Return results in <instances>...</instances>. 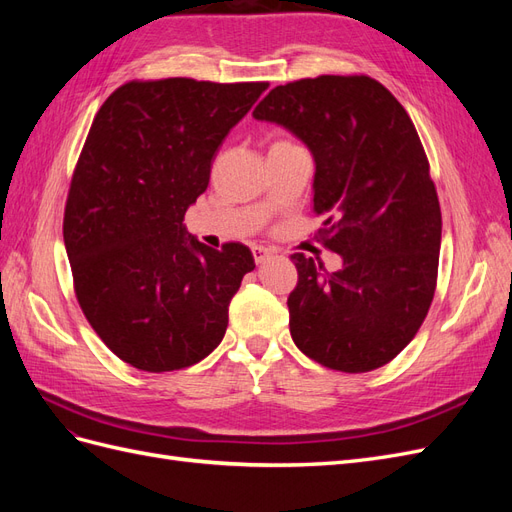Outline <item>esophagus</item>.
<instances>
[{
  "label": "esophagus",
  "mask_w": 512,
  "mask_h": 512,
  "mask_svg": "<svg viewBox=\"0 0 512 512\" xmlns=\"http://www.w3.org/2000/svg\"><path fill=\"white\" fill-rule=\"evenodd\" d=\"M252 254H254V260L260 265V262H265L271 256V250H267V247H262V245H254Z\"/></svg>",
  "instance_id": "esophagus-1"
}]
</instances>
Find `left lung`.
Returning a JSON list of instances; mask_svg holds the SVG:
<instances>
[{
  "instance_id": "left-lung-1",
  "label": "left lung",
  "mask_w": 512,
  "mask_h": 512,
  "mask_svg": "<svg viewBox=\"0 0 512 512\" xmlns=\"http://www.w3.org/2000/svg\"><path fill=\"white\" fill-rule=\"evenodd\" d=\"M314 153L318 239L342 254L329 273L292 254L290 335L316 363L363 374L391 363L429 312L442 213L429 160L406 108L367 74H322L271 89L252 113Z\"/></svg>"
}]
</instances>
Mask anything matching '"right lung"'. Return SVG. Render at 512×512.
I'll return each mask as SVG.
<instances>
[{
    "instance_id": "1",
    "label": "right lung",
    "mask_w": 512,
    "mask_h": 512,
    "mask_svg": "<svg viewBox=\"0 0 512 512\" xmlns=\"http://www.w3.org/2000/svg\"><path fill=\"white\" fill-rule=\"evenodd\" d=\"M267 87L130 81L91 123L70 181L64 243L87 322L136 369L190 367L222 342L254 256L243 243L213 250L188 237L183 218L207 190L215 151Z\"/></svg>"
}]
</instances>
